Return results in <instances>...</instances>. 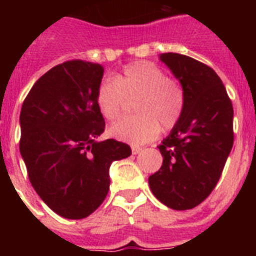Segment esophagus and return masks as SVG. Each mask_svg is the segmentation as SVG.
Listing matches in <instances>:
<instances>
[{"mask_svg":"<svg viewBox=\"0 0 256 256\" xmlns=\"http://www.w3.org/2000/svg\"><path fill=\"white\" fill-rule=\"evenodd\" d=\"M142 151L141 148H138V146H132V154L133 155H137V154H140Z\"/></svg>","mask_w":256,"mask_h":256,"instance_id":"obj_1","label":"esophagus"}]
</instances>
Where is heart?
I'll return each mask as SVG.
<instances>
[{"label": "heart", "mask_w": 256, "mask_h": 256, "mask_svg": "<svg viewBox=\"0 0 256 256\" xmlns=\"http://www.w3.org/2000/svg\"><path fill=\"white\" fill-rule=\"evenodd\" d=\"M133 100L137 115L118 122L108 130L112 137L130 144L152 141L160 126L172 130L184 108L182 87L150 61L126 65L122 73L102 80L97 88V108L106 120H116L128 101Z\"/></svg>", "instance_id": "heart-1"}]
</instances>
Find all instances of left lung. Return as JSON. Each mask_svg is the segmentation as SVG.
I'll return each instance as SVG.
<instances>
[{
	"instance_id": "left-lung-1",
	"label": "left lung",
	"mask_w": 256,
	"mask_h": 256,
	"mask_svg": "<svg viewBox=\"0 0 256 256\" xmlns=\"http://www.w3.org/2000/svg\"><path fill=\"white\" fill-rule=\"evenodd\" d=\"M159 58L180 80L184 108L158 146L162 165L148 177V184L154 196L170 209H192L212 194L232 150L234 108L212 68L173 52Z\"/></svg>"
}]
</instances>
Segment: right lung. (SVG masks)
<instances>
[{
	"label": "right lung",
	"instance_id": "obj_1",
	"mask_svg": "<svg viewBox=\"0 0 256 256\" xmlns=\"http://www.w3.org/2000/svg\"><path fill=\"white\" fill-rule=\"evenodd\" d=\"M100 64L72 60L40 76L20 112V154L32 186L51 210L66 219L88 216L110 187L108 169L130 148L115 140L97 142L105 120L96 94Z\"/></svg>",
	"mask_w": 256,
	"mask_h": 256
}]
</instances>
